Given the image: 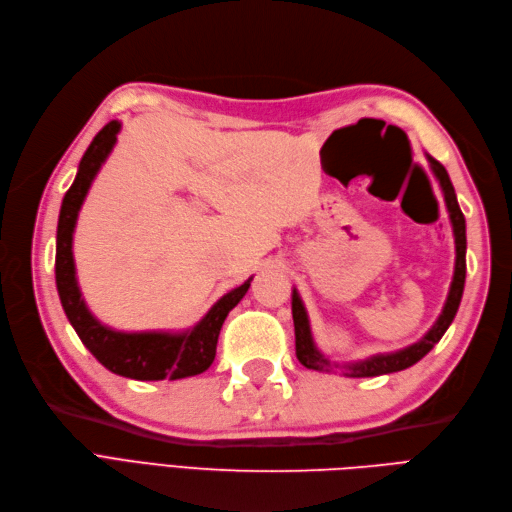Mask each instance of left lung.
I'll list each match as a JSON object with an SVG mask.
<instances>
[{
  "mask_svg": "<svg viewBox=\"0 0 512 512\" xmlns=\"http://www.w3.org/2000/svg\"><path fill=\"white\" fill-rule=\"evenodd\" d=\"M429 166L436 175L442 194H444V205L448 211V218H451L453 224V235H455V273H453V284L451 290H448V297L444 303V309L440 318L436 320V324L425 333L423 339H418L416 344L397 350V352H389V354H374L369 356L365 361L359 363H348V365H337L331 363L327 356H324L312 337V329H309V318L305 312V305L299 297L297 288L292 290V320H294V344H297V359L301 361V365H305L307 369H318V371H331L333 367H342L344 374L350 378H371V376H382V374H393V371H401L408 369L414 363H418L423 356L436 346L442 335L446 333V329L451 327V322L457 314L459 303H461V294H463V284H466V218L459 209L457 203V194L451 183V177H448L446 168L433 160L431 156H427Z\"/></svg>",
  "mask_w": 512,
  "mask_h": 512,
  "instance_id": "1",
  "label": "left lung"
}]
</instances>
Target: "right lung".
<instances>
[{
	"instance_id": "add662e5",
	"label": "right lung",
	"mask_w": 512,
	"mask_h": 512,
	"mask_svg": "<svg viewBox=\"0 0 512 512\" xmlns=\"http://www.w3.org/2000/svg\"><path fill=\"white\" fill-rule=\"evenodd\" d=\"M119 130V121H108L96 134L79 164V173H76L74 183L64 196V203H61L55 252V282L61 307H64L70 324L74 327L76 335L81 337L85 348L94 354L108 371H113V374L132 380H179L188 376H198L211 367L222 324L230 309L245 297L252 277L239 288L224 294V297L209 309L203 320L194 324L192 329L181 333H123L106 327V324H102L89 312L81 297L79 282H76L72 256V235L76 218H79V211L91 188V181H94L100 166L104 164L108 153L113 151L117 143Z\"/></svg>"
}]
</instances>
